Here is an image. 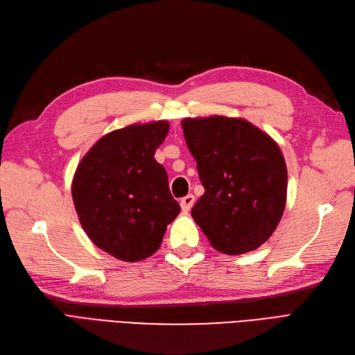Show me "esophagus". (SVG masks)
Instances as JSON below:
<instances>
[{"instance_id":"1","label":"esophagus","mask_w":355,"mask_h":355,"mask_svg":"<svg viewBox=\"0 0 355 355\" xmlns=\"http://www.w3.org/2000/svg\"><path fill=\"white\" fill-rule=\"evenodd\" d=\"M194 202H196V197L192 196V194H189V196H187V197H184V198L180 200V207H182V210H184V211H189L191 207L194 206Z\"/></svg>"}]
</instances>
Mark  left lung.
<instances>
[{"mask_svg": "<svg viewBox=\"0 0 355 355\" xmlns=\"http://www.w3.org/2000/svg\"><path fill=\"white\" fill-rule=\"evenodd\" d=\"M182 127L204 187L192 218L222 253L257 249L275 231L286 206L280 148L240 118H188Z\"/></svg>", "mask_w": 355, "mask_h": 355, "instance_id": "8db88e82", "label": "left lung"}]
</instances>
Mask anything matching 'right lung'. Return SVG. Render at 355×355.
<instances>
[{"mask_svg": "<svg viewBox=\"0 0 355 355\" xmlns=\"http://www.w3.org/2000/svg\"><path fill=\"white\" fill-rule=\"evenodd\" d=\"M168 124H133L103 136L75 171L72 198L90 240L118 259L154 254L179 211L155 149Z\"/></svg>", "mask_w": 355, "mask_h": 355, "instance_id": "right-lung-1", "label": "right lung"}]
</instances>
